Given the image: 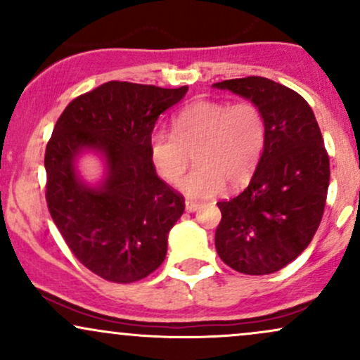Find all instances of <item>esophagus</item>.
<instances>
[{
  "label": "esophagus",
  "mask_w": 360,
  "mask_h": 360,
  "mask_svg": "<svg viewBox=\"0 0 360 360\" xmlns=\"http://www.w3.org/2000/svg\"><path fill=\"white\" fill-rule=\"evenodd\" d=\"M201 208V205L200 203H196V201H186V210H188L189 213H194V212H198V210Z\"/></svg>",
  "instance_id": "34e87169"
}]
</instances>
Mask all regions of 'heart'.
<instances>
[{
  "instance_id": "obj_1",
  "label": "heart",
  "mask_w": 360,
  "mask_h": 360,
  "mask_svg": "<svg viewBox=\"0 0 360 360\" xmlns=\"http://www.w3.org/2000/svg\"><path fill=\"white\" fill-rule=\"evenodd\" d=\"M267 140L266 115L257 103L200 100L172 118V134L155 130L148 155L162 179L176 181L194 152L196 167L177 183L186 196L205 200L229 183L240 188L254 176Z\"/></svg>"
}]
</instances>
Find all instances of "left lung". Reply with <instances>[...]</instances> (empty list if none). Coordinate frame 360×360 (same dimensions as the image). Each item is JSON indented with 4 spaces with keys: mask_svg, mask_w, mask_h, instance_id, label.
Masks as SVG:
<instances>
[{
    "mask_svg": "<svg viewBox=\"0 0 360 360\" xmlns=\"http://www.w3.org/2000/svg\"><path fill=\"white\" fill-rule=\"evenodd\" d=\"M257 103L267 140L238 196L220 201L214 247L226 266L250 276L283 269L311 242L323 217L330 160L313 110L296 91L267 77L214 82Z\"/></svg>",
    "mask_w": 360,
    "mask_h": 360,
    "instance_id": "left-lung-1",
    "label": "left lung"
}]
</instances>
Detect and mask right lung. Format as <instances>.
<instances>
[{"label":"right lung","instance_id":"obj_1","mask_svg":"<svg viewBox=\"0 0 360 360\" xmlns=\"http://www.w3.org/2000/svg\"><path fill=\"white\" fill-rule=\"evenodd\" d=\"M188 93L110 81L62 111L45 148L49 212L84 267L111 283H135L164 262L167 235L184 198L157 176L148 139L157 118ZM105 160L107 174L91 186L77 174L82 151Z\"/></svg>","mask_w":360,"mask_h":360}]
</instances>
